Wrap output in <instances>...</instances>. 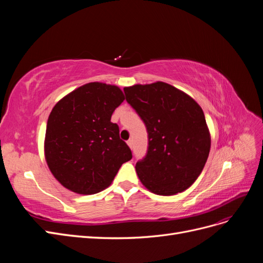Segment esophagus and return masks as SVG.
Returning <instances> with one entry per match:
<instances>
[{
    "label": "esophagus",
    "mask_w": 263,
    "mask_h": 263,
    "mask_svg": "<svg viewBox=\"0 0 263 263\" xmlns=\"http://www.w3.org/2000/svg\"><path fill=\"white\" fill-rule=\"evenodd\" d=\"M127 145L129 146V148H133V140H132V139H128V140H127Z\"/></svg>",
    "instance_id": "obj_1"
}]
</instances>
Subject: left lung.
Here are the masks:
<instances>
[{
	"instance_id": "obj_1",
	"label": "left lung",
	"mask_w": 263,
	"mask_h": 263,
	"mask_svg": "<svg viewBox=\"0 0 263 263\" xmlns=\"http://www.w3.org/2000/svg\"><path fill=\"white\" fill-rule=\"evenodd\" d=\"M126 101L136 110L148 133L146 157L136 163L138 178L150 192H183L200 176L211 149L203 109L168 83L124 87Z\"/></svg>"
}]
</instances>
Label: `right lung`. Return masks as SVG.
<instances>
[{
  "instance_id": "obj_1",
  "label": "right lung",
  "mask_w": 263,
  "mask_h": 263,
  "mask_svg": "<svg viewBox=\"0 0 263 263\" xmlns=\"http://www.w3.org/2000/svg\"><path fill=\"white\" fill-rule=\"evenodd\" d=\"M125 100L116 85L86 83L62 98L48 117L45 158L49 170L66 189L95 194L107 187L133 155L110 122Z\"/></svg>"
}]
</instances>
